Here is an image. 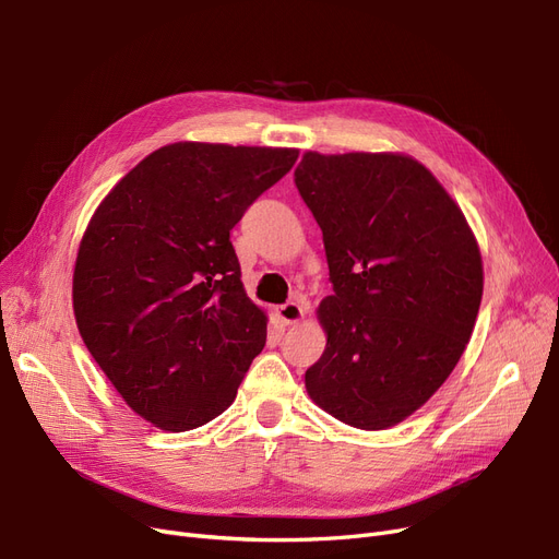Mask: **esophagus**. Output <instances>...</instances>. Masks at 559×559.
I'll use <instances>...</instances> for the list:
<instances>
[{
  "mask_svg": "<svg viewBox=\"0 0 559 559\" xmlns=\"http://www.w3.org/2000/svg\"><path fill=\"white\" fill-rule=\"evenodd\" d=\"M276 314H278V320L283 322V324H297L299 320H304V314H306V310H304V306L299 304V301H287V304H283V306H278L276 308Z\"/></svg>",
  "mask_w": 559,
  "mask_h": 559,
  "instance_id": "esophagus-1",
  "label": "esophagus"
}]
</instances>
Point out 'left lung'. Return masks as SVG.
Here are the masks:
<instances>
[{
    "label": "left lung",
    "instance_id": "1",
    "mask_svg": "<svg viewBox=\"0 0 559 559\" xmlns=\"http://www.w3.org/2000/svg\"><path fill=\"white\" fill-rule=\"evenodd\" d=\"M295 185L322 228L333 295L306 391L358 429L420 408L464 354L481 301L466 216L427 168L393 153H306Z\"/></svg>",
    "mask_w": 559,
    "mask_h": 559
}]
</instances>
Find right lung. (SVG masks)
<instances>
[{
  "label": "right lung",
  "mask_w": 559,
  "mask_h": 559,
  "mask_svg": "<svg viewBox=\"0 0 559 559\" xmlns=\"http://www.w3.org/2000/svg\"><path fill=\"white\" fill-rule=\"evenodd\" d=\"M295 148L171 143L95 210L72 308L84 345L128 406L187 431L233 404L266 340L230 230L295 166Z\"/></svg>",
  "instance_id": "right-lung-1"
}]
</instances>
